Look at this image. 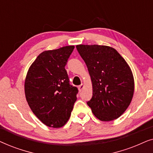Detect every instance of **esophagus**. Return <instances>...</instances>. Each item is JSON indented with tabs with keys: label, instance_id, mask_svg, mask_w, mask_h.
I'll return each instance as SVG.
<instances>
[{
	"label": "esophagus",
	"instance_id": "34e87169",
	"mask_svg": "<svg viewBox=\"0 0 153 153\" xmlns=\"http://www.w3.org/2000/svg\"><path fill=\"white\" fill-rule=\"evenodd\" d=\"M78 88H79V91L81 92L83 88H84V84H83V83H81L80 85H79Z\"/></svg>",
	"mask_w": 153,
	"mask_h": 153
}]
</instances>
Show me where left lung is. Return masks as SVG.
I'll return each mask as SVG.
<instances>
[{"mask_svg":"<svg viewBox=\"0 0 153 153\" xmlns=\"http://www.w3.org/2000/svg\"><path fill=\"white\" fill-rule=\"evenodd\" d=\"M86 64L93 85V97L87 102L102 121L118 118L131 103L134 81L130 68L114 48L104 45L76 46Z\"/></svg>","mask_w":153,"mask_h":153,"instance_id":"1","label":"left lung"}]
</instances>
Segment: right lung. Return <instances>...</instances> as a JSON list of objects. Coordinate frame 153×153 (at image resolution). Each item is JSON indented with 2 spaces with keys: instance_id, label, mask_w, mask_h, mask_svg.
Returning a JSON list of instances; mask_svg holds the SVG:
<instances>
[{
  "instance_id": "add662e5",
  "label": "right lung",
  "mask_w": 153,
  "mask_h": 153,
  "mask_svg": "<svg viewBox=\"0 0 153 153\" xmlns=\"http://www.w3.org/2000/svg\"><path fill=\"white\" fill-rule=\"evenodd\" d=\"M74 46L45 51L27 72L25 95L30 109L48 127L59 128L70 118L78 89L70 84L65 69Z\"/></svg>"
}]
</instances>
